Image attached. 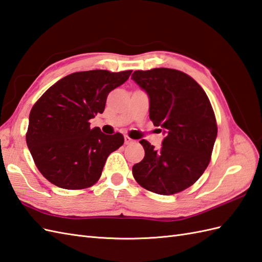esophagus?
Masks as SVG:
<instances>
[{
	"instance_id": "obj_1",
	"label": "esophagus",
	"mask_w": 262,
	"mask_h": 262,
	"mask_svg": "<svg viewBox=\"0 0 262 262\" xmlns=\"http://www.w3.org/2000/svg\"><path fill=\"white\" fill-rule=\"evenodd\" d=\"M124 139H125V144L126 145H128V144H132L134 141H133V139L132 138H129L128 136H125L124 137Z\"/></svg>"
}]
</instances>
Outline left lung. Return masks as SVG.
I'll return each mask as SVG.
<instances>
[{
  "label": "left lung",
  "mask_w": 262,
  "mask_h": 262,
  "mask_svg": "<svg viewBox=\"0 0 262 262\" xmlns=\"http://www.w3.org/2000/svg\"><path fill=\"white\" fill-rule=\"evenodd\" d=\"M149 98V118L164 137L155 148L142 139L144 159L133 175L144 188L171 195L190 187L208 167L217 127L208 96L193 78L175 69L134 71Z\"/></svg>",
  "instance_id": "1"
}]
</instances>
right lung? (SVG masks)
<instances>
[{
    "mask_svg": "<svg viewBox=\"0 0 262 262\" xmlns=\"http://www.w3.org/2000/svg\"><path fill=\"white\" fill-rule=\"evenodd\" d=\"M132 70H89L60 79L34 103L27 145L40 173L66 190H81L99 180L109 154L124 144L117 133L106 135L89 120L105 111L107 96Z\"/></svg>",
    "mask_w": 262,
    "mask_h": 262,
    "instance_id": "1",
    "label": "right lung"
}]
</instances>
